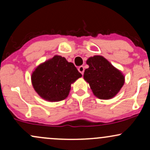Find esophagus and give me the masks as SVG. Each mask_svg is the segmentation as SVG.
I'll list each match as a JSON object with an SVG mask.
<instances>
[{"label":"esophagus","instance_id":"1","mask_svg":"<svg viewBox=\"0 0 150 150\" xmlns=\"http://www.w3.org/2000/svg\"><path fill=\"white\" fill-rule=\"evenodd\" d=\"M78 71L80 72V73L82 74V75H83L84 74V71H85V68H84L83 66H80L78 68Z\"/></svg>","mask_w":150,"mask_h":150}]
</instances>
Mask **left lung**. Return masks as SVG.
I'll use <instances>...</instances> for the list:
<instances>
[{
  "mask_svg": "<svg viewBox=\"0 0 150 150\" xmlns=\"http://www.w3.org/2000/svg\"><path fill=\"white\" fill-rule=\"evenodd\" d=\"M86 63L89 68L85 70L83 77L94 95L100 99L114 97L124 85L125 76L122 72L101 56L89 57Z\"/></svg>",
  "mask_w": 150,
  "mask_h": 150,
  "instance_id": "1",
  "label": "left lung"
}]
</instances>
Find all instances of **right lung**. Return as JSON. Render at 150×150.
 I'll list each match as a JSON object with an SVG mask.
<instances>
[{"instance_id":"right-lung-1","label":"right lung","mask_w":150,"mask_h":150,"mask_svg":"<svg viewBox=\"0 0 150 150\" xmlns=\"http://www.w3.org/2000/svg\"><path fill=\"white\" fill-rule=\"evenodd\" d=\"M82 77L73 63L56 55L41 63L32 72L34 90L44 100L55 102L68 97L71 85Z\"/></svg>"}]
</instances>
